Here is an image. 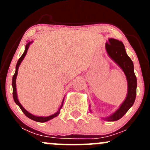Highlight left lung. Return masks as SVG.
Listing matches in <instances>:
<instances>
[{"label": "left lung", "instance_id": "8db88e82", "mask_svg": "<svg viewBox=\"0 0 150 150\" xmlns=\"http://www.w3.org/2000/svg\"><path fill=\"white\" fill-rule=\"evenodd\" d=\"M106 50L109 57L124 72L128 82V93L125 101L114 113L103 118L107 121H115L124 116L135 102L137 78L134 73L133 63L127 55L123 42L111 38L108 39V42L106 43Z\"/></svg>", "mask_w": 150, "mask_h": 150}]
</instances>
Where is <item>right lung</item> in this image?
I'll return each instance as SVG.
<instances>
[{
    "mask_svg": "<svg viewBox=\"0 0 150 150\" xmlns=\"http://www.w3.org/2000/svg\"><path fill=\"white\" fill-rule=\"evenodd\" d=\"M33 42H29L27 43V44H26V46H25V52L23 53V54L22 55V56L19 58L18 63H17V65H16V68H15V73L14 74V75H13V82H12V85H13V99H14V101L15 102V104L17 105H18L19 107L20 108V109L22 110V112L25 113V115L27 117H28L29 118H30V119L33 120H35V121H37V122H41V123H44V122H46L48 121V120L52 119V118H55V117H56L58 116V114L60 113V111H61L62 106H63V101H64V99H63V101H62V104H61V106H60L59 109L58 110V111L56 113H55L53 115H51V116H46V117H43V116H34V115L32 114V113H29L28 111H27V110L25 109V108L23 107V106H22L21 104L20 103V101H19L18 99V95H17V89H16V78H17V75H18V68H19V66H20V65L21 64L22 61H23L24 58L25 57L26 54H27V50L29 49V46Z\"/></svg>",
    "mask_w": 150,
    "mask_h": 150,
    "instance_id": "1",
    "label": "right lung"
}]
</instances>
